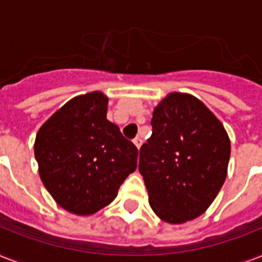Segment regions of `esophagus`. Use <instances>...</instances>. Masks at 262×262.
Listing matches in <instances>:
<instances>
[{
	"mask_svg": "<svg viewBox=\"0 0 262 262\" xmlns=\"http://www.w3.org/2000/svg\"><path fill=\"white\" fill-rule=\"evenodd\" d=\"M133 143H135V145L137 147V149H140V147H141V144H143V140L140 139V137H136L135 140H133Z\"/></svg>",
	"mask_w": 262,
	"mask_h": 262,
	"instance_id": "34e87169",
	"label": "esophagus"
}]
</instances>
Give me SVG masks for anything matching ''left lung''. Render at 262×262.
Returning a JSON list of instances; mask_svg holds the SVG:
<instances>
[{
    "label": "left lung",
    "mask_w": 262,
    "mask_h": 262,
    "mask_svg": "<svg viewBox=\"0 0 262 262\" xmlns=\"http://www.w3.org/2000/svg\"><path fill=\"white\" fill-rule=\"evenodd\" d=\"M151 125L139 163L149 205L167 223L195 219L227 177V132L201 100L181 92L168 94L155 107Z\"/></svg>",
    "instance_id": "obj_1"
}]
</instances>
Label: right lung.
<instances>
[{
    "label": "right lung",
    "instance_id": "obj_1",
    "mask_svg": "<svg viewBox=\"0 0 262 262\" xmlns=\"http://www.w3.org/2000/svg\"><path fill=\"white\" fill-rule=\"evenodd\" d=\"M107 103L99 91L76 96L43 123L35 139L43 185L75 215H92L108 205L137 168L139 151L106 118Z\"/></svg>",
    "mask_w": 262,
    "mask_h": 262
}]
</instances>
